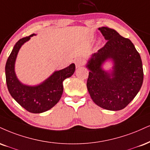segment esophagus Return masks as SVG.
<instances>
[{"instance_id": "1", "label": "esophagus", "mask_w": 150, "mask_h": 150, "mask_svg": "<svg viewBox=\"0 0 150 150\" xmlns=\"http://www.w3.org/2000/svg\"><path fill=\"white\" fill-rule=\"evenodd\" d=\"M75 66H76V68H80L81 66H84V59H81V58H78V59H77L75 61Z\"/></svg>"}]
</instances>
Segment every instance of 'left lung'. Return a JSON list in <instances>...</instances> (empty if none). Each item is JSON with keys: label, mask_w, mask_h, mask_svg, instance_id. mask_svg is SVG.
<instances>
[{"label": "left lung", "mask_w": 150, "mask_h": 150, "mask_svg": "<svg viewBox=\"0 0 150 150\" xmlns=\"http://www.w3.org/2000/svg\"><path fill=\"white\" fill-rule=\"evenodd\" d=\"M98 30L108 42L91 56L86 64L89 70L86 86L91 99L99 107L120 110L127 107L141 88V58L129 39L108 27H100ZM109 60L113 67L106 71L103 65Z\"/></svg>", "instance_id": "8db88e82"}]
</instances>
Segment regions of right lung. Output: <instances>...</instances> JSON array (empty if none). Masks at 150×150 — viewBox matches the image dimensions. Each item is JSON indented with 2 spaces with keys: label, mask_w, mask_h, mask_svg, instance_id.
Here are the masks:
<instances>
[{
  "label": "right lung",
  "mask_w": 150,
  "mask_h": 150,
  "mask_svg": "<svg viewBox=\"0 0 150 150\" xmlns=\"http://www.w3.org/2000/svg\"><path fill=\"white\" fill-rule=\"evenodd\" d=\"M35 33L19 40L14 46L5 65V77L10 95L21 107L31 113H42L52 108L60 100L64 86L63 82L71 77L75 66H69L54 71L42 82L34 86L23 84L15 73V62L21 46L28 41Z\"/></svg>",
  "instance_id": "add662e5"
}]
</instances>
